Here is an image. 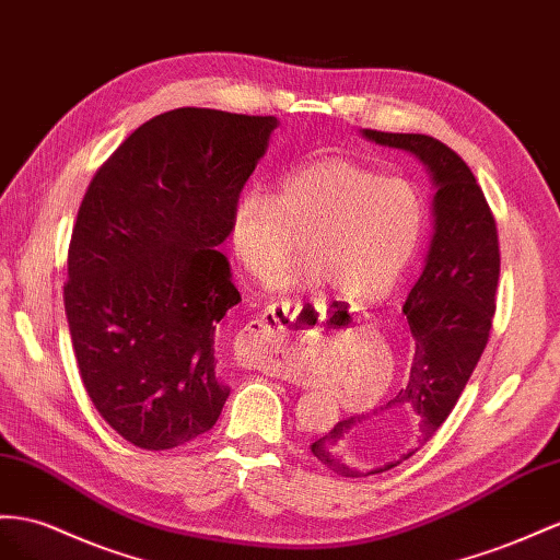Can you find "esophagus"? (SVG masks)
Here are the masks:
<instances>
[{
  "instance_id": "esophagus-1",
  "label": "esophagus",
  "mask_w": 560,
  "mask_h": 560,
  "mask_svg": "<svg viewBox=\"0 0 560 560\" xmlns=\"http://www.w3.org/2000/svg\"><path fill=\"white\" fill-rule=\"evenodd\" d=\"M307 307L310 303H300V300H281L243 328L241 342L248 366L277 378L289 376L293 338L303 334Z\"/></svg>"
}]
</instances>
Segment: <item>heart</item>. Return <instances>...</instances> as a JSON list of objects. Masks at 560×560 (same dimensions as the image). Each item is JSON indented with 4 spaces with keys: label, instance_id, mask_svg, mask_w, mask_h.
Returning a JSON list of instances; mask_svg holds the SVG:
<instances>
[{
    "label": "heart",
    "instance_id": "heart-1",
    "mask_svg": "<svg viewBox=\"0 0 560 560\" xmlns=\"http://www.w3.org/2000/svg\"><path fill=\"white\" fill-rule=\"evenodd\" d=\"M423 222L417 186L328 155L285 172L275 196L243 191L229 214V241L248 275L267 281L300 236L305 255L279 285L328 283L336 295L366 303L395 289L419 248Z\"/></svg>",
    "mask_w": 560,
    "mask_h": 560
}]
</instances>
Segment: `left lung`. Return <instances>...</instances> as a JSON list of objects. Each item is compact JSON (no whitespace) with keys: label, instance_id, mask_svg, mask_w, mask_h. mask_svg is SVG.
Returning <instances> with one entry per match:
<instances>
[{"label":"left lung","instance_id":"1","mask_svg":"<svg viewBox=\"0 0 560 560\" xmlns=\"http://www.w3.org/2000/svg\"><path fill=\"white\" fill-rule=\"evenodd\" d=\"M362 135L417 155L435 196L425 265L402 307L413 340L407 385L378 409L342 419L312 442V454L346 478L399 466L447 421L490 338L499 283L494 214L462 158L428 135Z\"/></svg>","mask_w":560,"mask_h":560}]
</instances>
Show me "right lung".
Instances as JSON below:
<instances>
[{
  "label": "right lung",
  "mask_w": 560,
  "mask_h": 560,
  "mask_svg": "<svg viewBox=\"0 0 560 560\" xmlns=\"http://www.w3.org/2000/svg\"><path fill=\"white\" fill-rule=\"evenodd\" d=\"M275 116L175 108L98 167L68 248L63 303L90 399L135 447L208 433L229 388L214 331L241 303L218 250Z\"/></svg>",
  "instance_id": "right-lung-1"
}]
</instances>
